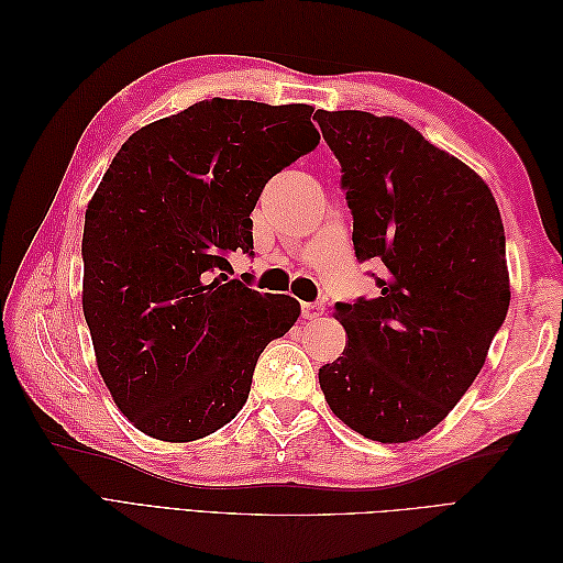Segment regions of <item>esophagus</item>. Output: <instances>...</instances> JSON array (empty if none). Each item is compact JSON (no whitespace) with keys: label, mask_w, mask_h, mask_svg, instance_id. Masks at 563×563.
I'll return each mask as SVG.
<instances>
[{"label":"esophagus","mask_w":563,"mask_h":563,"mask_svg":"<svg viewBox=\"0 0 563 563\" xmlns=\"http://www.w3.org/2000/svg\"><path fill=\"white\" fill-rule=\"evenodd\" d=\"M323 310H327L323 302H302V319H319Z\"/></svg>","instance_id":"1"}]
</instances>
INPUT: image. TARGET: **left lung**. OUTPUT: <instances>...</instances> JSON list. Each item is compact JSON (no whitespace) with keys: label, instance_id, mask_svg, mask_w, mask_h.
I'll return each instance as SVG.
<instances>
[{"label":"left lung","instance_id":"left-lung-1","mask_svg":"<svg viewBox=\"0 0 563 563\" xmlns=\"http://www.w3.org/2000/svg\"><path fill=\"white\" fill-rule=\"evenodd\" d=\"M340 162L356 261L376 298L338 302L347 350L319 368L331 411L383 444L430 432L482 371L509 308L505 230L488 185L397 117L317 110Z\"/></svg>","mask_w":563,"mask_h":563}]
</instances>
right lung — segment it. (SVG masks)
Masks as SVG:
<instances>
[{
    "instance_id": "right-lung-1",
    "label": "right lung",
    "mask_w": 563,
    "mask_h": 563,
    "mask_svg": "<svg viewBox=\"0 0 563 563\" xmlns=\"http://www.w3.org/2000/svg\"><path fill=\"white\" fill-rule=\"evenodd\" d=\"M312 106L211 98L135 131L84 220V317L98 371L135 428L195 441L249 399L255 362L300 314L230 279L253 255L265 183L319 145Z\"/></svg>"
}]
</instances>
